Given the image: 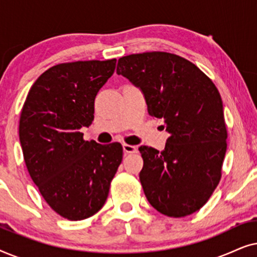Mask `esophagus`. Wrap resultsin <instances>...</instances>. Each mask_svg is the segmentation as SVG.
<instances>
[{
    "instance_id": "34e87169",
    "label": "esophagus",
    "mask_w": 257,
    "mask_h": 257,
    "mask_svg": "<svg viewBox=\"0 0 257 257\" xmlns=\"http://www.w3.org/2000/svg\"><path fill=\"white\" fill-rule=\"evenodd\" d=\"M122 150H124L125 154H130V153H137L138 152V149L133 145H128V144H124L122 145Z\"/></svg>"
}]
</instances>
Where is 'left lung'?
<instances>
[{"instance_id":"left-lung-1","label":"left lung","mask_w":257,"mask_h":257,"mask_svg":"<svg viewBox=\"0 0 257 257\" xmlns=\"http://www.w3.org/2000/svg\"><path fill=\"white\" fill-rule=\"evenodd\" d=\"M117 73L142 89L149 113L163 118L170 133L161 152L139 147L147 200L164 215H191L221 179L227 128L219 90L192 62L164 51L124 56Z\"/></svg>"}]
</instances>
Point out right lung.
<instances>
[{"label": "right lung", "instance_id": "right-lung-1", "mask_svg": "<svg viewBox=\"0 0 257 257\" xmlns=\"http://www.w3.org/2000/svg\"><path fill=\"white\" fill-rule=\"evenodd\" d=\"M117 59L62 63L36 79L20 117V142L31 179L56 213L71 221L104 206L122 160L119 143L86 142L79 131L94 118V98Z\"/></svg>", "mask_w": 257, "mask_h": 257}]
</instances>
